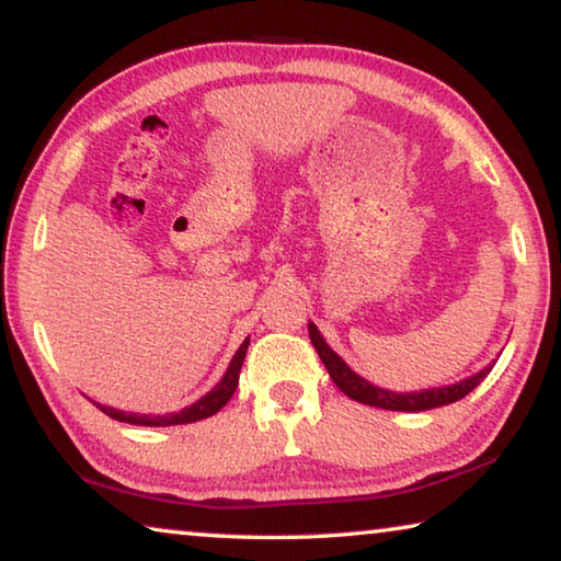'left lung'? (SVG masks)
<instances>
[{"label":"left lung","mask_w":561,"mask_h":561,"mask_svg":"<svg viewBox=\"0 0 561 561\" xmlns=\"http://www.w3.org/2000/svg\"><path fill=\"white\" fill-rule=\"evenodd\" d=\"M309 339H311V344H314L319 358L324 360L331 381L339 386L341 393H346L348 398H354V401H358V403L386 408V411L417 413V411H431V408L455 403V401H460V398L468 396L472 388L492 371V366H488V368H482L480 374L465 378V381H460V383L443 386V388H428V391H417V393H393V391H383V388L368 383L366 378H360L351 371L344 360H341L334 351L327 346V341L321 339L319 329L314 324H309Z\"/></svg>","instance_id":"8db88e82"}]
</instances>
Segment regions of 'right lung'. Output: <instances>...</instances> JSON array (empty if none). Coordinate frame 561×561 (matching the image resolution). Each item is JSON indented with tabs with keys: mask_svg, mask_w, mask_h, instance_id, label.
I'll return each mask as SVG.
<instances>
[{
	"mask_svg": "<svg viewBox=\"0 0 561 561\" xmlns=\"http://www.w3.org/2000/svg\"><path fill=\"white\" fill-rule=\"evenodd\" d=\"M247 346H250V339L242 341V346L237 348V354L230 360V368H227V374L222 376V381L217 383L210 393L203 396L201 401L193 403L185 411L180 413H170V415H136V413H123L116 411V408H106V405H99L103 413L113 421H121V423H130V425H180V423H195V421H203V417H210L215 415L220 408L230 401L237 383H240V368H242V360L247 354Z\"/></svg>",
	"mask_w": 561,
	"mask_h": 561,
	"instance_id": "right-lung-1",
	"label": "right lung"
}]
</instances>
